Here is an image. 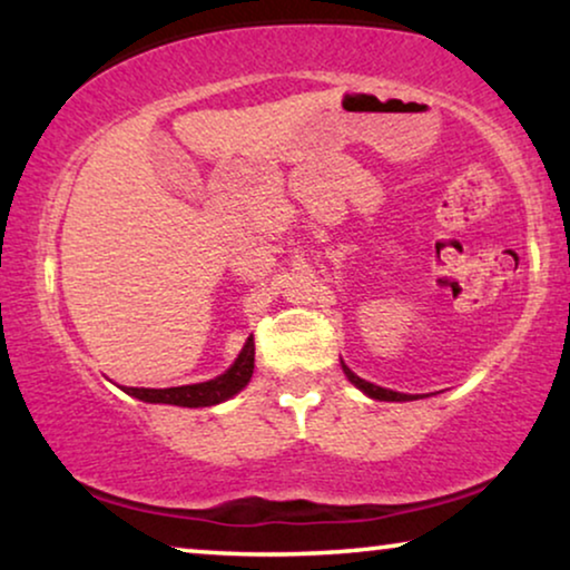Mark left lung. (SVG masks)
<instances>
[{
  "label": "left lung",
  "mask_w": 570,
  "mask_h": 570,
  "mask_svg": "<svg viewBox=\"0 0 570 570\" xmlns=\"http://www.w3.org/2000/svg\"><path fill=\"white\" fill-rule=\"evenodd\" d=\"M342 368H345L347 379L353 381V384H355L357 389H363L365 394L373 396V400H384V402H407V400H415V396H410V394L392 392V389H381V386H376V384H371V381H365V379H361V376H355V373L350 371L347 365H342Z\"/></svg>",
  "instance_id": "left-lung-1"
}]
</instances>
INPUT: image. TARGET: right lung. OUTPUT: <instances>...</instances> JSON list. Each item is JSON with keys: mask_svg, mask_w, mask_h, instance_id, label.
<instances>
[{"mask_svg": "<svg viewBox=\"0 0 570 570\" xmlns=\"http://www.w3.org/2000/svg\"><path fill=\"white\" fill-rule=\"evenodd\" d=\"M254 373V337L246 340L244 350H240L238 361L230 365L223 376L202 381V384L189 386H170V389H137L129 386L127 394L137 396L142 402L155 404H178V407H209V404L225 402L228 396L238 394L240 389L248 384Z\"/></svg>", "mask_w": 570, "mask_h": 570, "instance_id": "obj_1", "label": "right lung"}]
</instances>
